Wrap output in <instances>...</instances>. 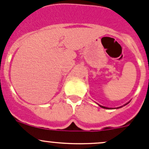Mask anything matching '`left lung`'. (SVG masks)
Masks as SVG:
<instances>
[{
  "label": "left lung",
  "instance_id": "obj_1",
  "mask_svg": "<svg viewBox=\"0 0 149 149\" xmlns=\"http://www.w3.org/2000/svg\"><path fill=\"white\" fill-rule=\"evenodd\" d=\"M129 102H127V104H124V106H125V105L127 104H128ZM99 106H100V107H102V108H104V109H111V108H109V107H104V106H102V105H100V104H99ZM120 107H117V108H120Z\"/></svg>",
  "mask_w": 149,
  "mask_h": 149
}]
</instances>
